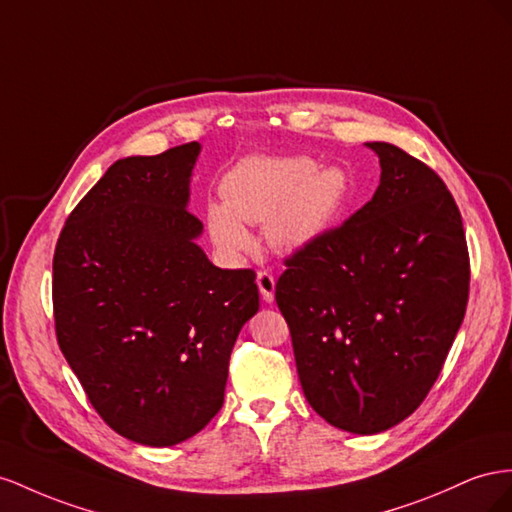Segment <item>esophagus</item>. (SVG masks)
Here are the masks:
<instances>
[{
  "mask_svg": "<svg viewBox=\"0 0 512 512\" xmlns=\"http://www.w3.org/2000/svg\"><path fill=\"white\" fill-rule=\"evenodd\" d=\"M257 287H259V291H261V298H264L266 302H274L276 279H274V276H272L270 272L261 270V272L257 274Z\"/></svg>",
  "mask_w": 512,
  "mask_h": 512,
  "instance_id": "34e87169",
  "label": "esophagus"
}]
</instances>
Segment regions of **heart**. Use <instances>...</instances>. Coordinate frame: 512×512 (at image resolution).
Here are the masks:
<instances>
[{"label": "heart", "mask_w": 512, "mask_h": 512, "mask_svg": "<svg viewBox=\"0 0 512 512\" xmlns=\"http://www.w3.org/2000/svg\"><path fill=\"white\" fill-rule=\"evenodd\" d=\"M347 195L349 180L339 167H317L309 156L251 154L223 175V201L210 203L206 225L214 246L229 257L253 251L246 223H264L274 251L294 253L324 236Z\"/></svg>", "instance_id": "b5f03b06"}]
</instances>
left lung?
<instances>
[{
	"instance_id": "1",
	"label": "left lung",
	"mask_w": 512,
	"mask_h": 512,
	"mask_svg": "<svg viewBox=\"0 0 512 512\" xmlns=\"http://www.w3.org/2000/svg\"><path fill=\"white\" fill-rule=\"evenodd\" d=\"M373 199L300 248L276 283L306 401L375 435L425 401L470 291L461 214L433 169L384 141Z\"/></svg>"
}]
</instances>
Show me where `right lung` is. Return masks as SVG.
Instances as JSON below:
<instances>
[{"label":"right lung","mask_w":512,"mask_h":512,"mask_svg":"<svg viewBox=\"0 0 512 512\" xmlns=\"http://www.w3.org/2000/svg\"><path fill=\"white\" fill-rule=\"evenodd\" d=\"M201 145L113 163L53 255L57 343L107 425L163 448L223 407L229 356L259 311L253 270L216 268L188 212Z\"/></svg>","instance_id":"add662e5"}]
</instances>
